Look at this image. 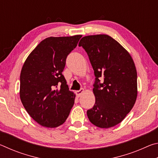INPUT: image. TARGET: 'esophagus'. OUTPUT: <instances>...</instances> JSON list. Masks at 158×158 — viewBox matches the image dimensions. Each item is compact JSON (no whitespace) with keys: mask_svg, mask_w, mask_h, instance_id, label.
<instances>
[{"mask_svg":"<svg viewBox=\"0 0 158 158\" xmlns=\"http://www.w3.org/2000/svg\"><path fill=\"white\" fill-rule=\"evenodd\" d=\"M84 92V89H80L79 90H77V91H75V93H76V95H77V96L78 98H79V97H81V95H82V93Z\"/></svg>","mask_w":158,"mask_h":158,"instance_id":"1","label":"esophagus"}]
</instances>
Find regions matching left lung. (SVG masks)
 Segmentation results:
<instances>
[{"mask_svg": "<svg viewBox=\"0 0 158 158\" xmlns=\"http://www.w3.org/2000/svg\"><path fill=\"white\" fill-rule=\"evenodd\" d=\"M79 46L86 52L95 76L93 89L95 103L87 111L88 118L98 127H114L125 118L137 100L134 60L121 44L107 35L85 36Z\"/></svg>", "mask_w": 158, "mask_h": 158, "instance_id": "1", "label": "left lung"}]
</instances>
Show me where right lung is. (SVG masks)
<instances>
[{"instance_id": "1", "label": "right lung", "mask_w": 158, "mask_h": 158, "mask_svg": "<svg viewBox=\"0 0 158 158\" xmlns=\"http://www.w3.org/2000/svg\"><path fill=\"white\" fill-rule=\"evenodd\" d=\"M81 35L49 37L28 55L20 74L21 102L32 118L42 126L53 128L65 122L75 99L62 74L68 55Z\"/></svg>"}]
</instances>
